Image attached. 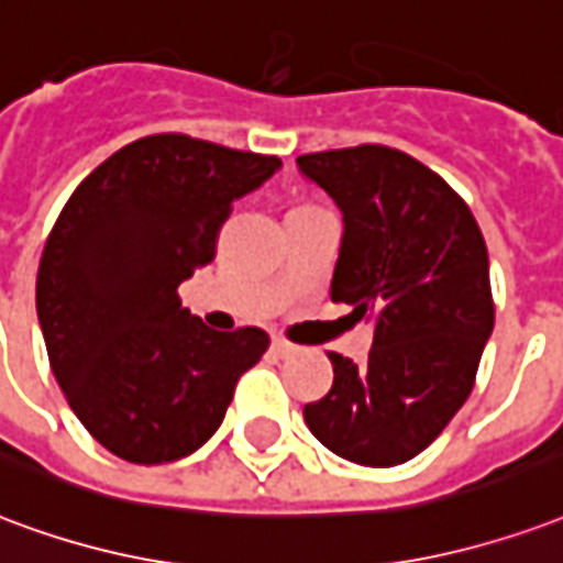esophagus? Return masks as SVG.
<instances>
[{
	"mask_svg": "<svg viewBox=\"0 0 563 563\" xmlns=\"http://www.w3.org/2000/svg\"><path fill=\"white\" fill-rule=\"evenodd\" d=\"M271 349H274V352H277V355H280V357L298 355V345L286 343V340H280V336H274V343H271Z\"/></svg>",
	"mask_w": 563,
	"mask_h": 563,
	"instance_id": "esophagus-1",
	"label": "esophagus"
}]
</instances>
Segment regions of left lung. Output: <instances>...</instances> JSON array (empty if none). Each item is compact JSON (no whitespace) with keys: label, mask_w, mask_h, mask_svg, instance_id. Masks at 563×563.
<instances>
[{"label":"left lung","mask_w":563,"mask_h":563,"mask_svg":"<svg viewBox=\"0 0 563 563\" xmlns=\"http://www.w3.org/2000/svg\"><path fill=\"white\" fill-rule=\"evenodd\" d=\"M295 166L343 214L331 301L373 324L364 364L328 355L334 385L303 420L349 462H409L468 399L493 334L481 229L444 178L397 148L303 154Z\"/></svg>","instance_id":"8db88e82"}]
</instances>
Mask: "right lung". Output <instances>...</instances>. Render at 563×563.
Wrapping results in <instances>:
<instances>
[{"label": "right lung", "instance_id": "obj_1", "mask_svg": "<svg viewBox=\"0 0 563 563\" xmlns=\"http://www.w3.org/2000/svg\"><path fill=\"white\" fill-rule=\"evenodd\" d=\"M280 166L157 133L107 157L62 208L37 265V322L70 409L119 460L199 451L265 355V331H211L178 286L211 262L232 202Z\"/></svg>", "mask_w": 563, "mask_h": 563}]
</instances>
